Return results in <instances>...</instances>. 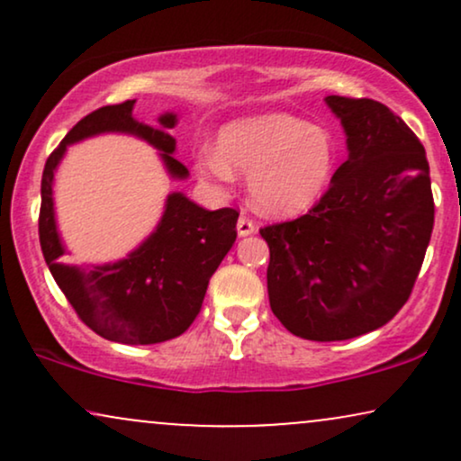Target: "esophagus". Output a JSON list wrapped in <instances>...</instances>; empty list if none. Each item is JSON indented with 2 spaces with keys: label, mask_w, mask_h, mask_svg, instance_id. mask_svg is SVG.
I'll return each instance as SVG.
<instances>
[{
  "label": "esophagus",
  "mask_w": 461,
  "mask_h": 461,
  "mask_svg": "<svg viewBox=\"0 0 461 461\" xmlns=\"http://www.w3.org/2000/svg\"><path fill=\"white\" fill-rule=\"evenodd\" d=\"M236 230H238V236H251L253 231H256V223H253L249 216H240L236 223Z\"/></svg>",
  "instance_id": "34e87169"
}]
</instances>
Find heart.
Masks as SVG:
<instances>
[{"instance_id":"obj_1","label":"heart","mask_w":461,"mask_h":461,"mask_svg":"<svg viewBox=\"0 0 461 461\" xmlns=\"http://www.w3.org/2000/svg\"><path fill=\"white\" fill-rule=\"evenodd\" d=\"M333 160L330 131L301 116L268 113L225 125L219 147L197 151L194 168L214 186H230L236 171L247 173L249 194L258 210L293 216L321 197L330 184Z\"/></svg>"}]
</instances>
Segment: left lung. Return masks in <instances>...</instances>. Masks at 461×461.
Wrapping results in <instances>:
<instances>
[{
  "instance_id": "8db88e82",
  "label": "left lung",
  "mask_w": 461,
  "mask_h": 461,
  "mask_svg": "<svg viewBox=\"0 0 461 461\" xmlns=\"http://www.w3.org/2000/svg\"><path fill=\"white\" fill-rule=\"evenodd\" d=\"M348 158L294 221L262 227L273 314L316 342L384 327L410 299L433 230L429 162L388 105L330 95Z\"/></svg>"
}]
</instances>
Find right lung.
<instances>
[{
  "instance_id": "1",
  "label": "right lung",
  "mask_w": 461,
  "mask_h": 461,
  "mask_svg": "<svg viewBox=\"0 0 461 461\" xmlns=\"http://www.w3.org/2000/svg\"><path fill=\"white\" fill-rule=\"evenodd\" d=\"M131 108L134 99L95 110L51 151L41 182L39 238L47 267L84 325L105 340L156 345L182 336L197 319L210 277L236 240L238 210L210 212L173 193L156 231L125 260L91 268L62 264L65 249L56 231L51 182L67 145L102 131H128L162 151L173 177L188 176V168L173 158L176 139L167 131L176 125V114H162V128L156 130L139 123Z\"/></svg>"
}]
</instances>
